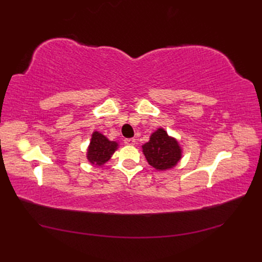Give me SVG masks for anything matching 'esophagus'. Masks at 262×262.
Listing matches in <instances>:
<instances>
[{"mask_svg": "<svg viewBox=\"0 0 262 262\" xmlns=\"http://www.w3.org/2000/svg\"><path fill=\"white\" fill-rule=\"evenodd\" d=\"M124 143H125L126 145L133 146L134 144H136V139H125V140H124Z\"/></svg>", "mask_w": 262, "mask_h": 262, "instance_id": "34e87169", "label": "esophagus"}]
</instances>
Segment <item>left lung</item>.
I'll return each mask as SVG.
<instances>
[{
	"mask_svg": "<svg viewBox=\"0 0 262 262\" xmlns=\"http://www.w3.org/2000/svg\"><path fill=\"white\" fill-rule=\"evenodd\" d=\"M142 152L147 163L157 170H168L175 167L182 158V148L176 138L170 137L163 128H158L146 143L142 145Z\"/></svg>",
	"mask_w": 262,
	"mask_h": 262,
	"instance_id": "8db88e82",
	"label": "left lung"
}]
</instances>
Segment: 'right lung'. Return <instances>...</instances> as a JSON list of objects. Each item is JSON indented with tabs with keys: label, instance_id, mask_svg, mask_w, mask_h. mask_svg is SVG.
I'll list each match as a JSON object with an SVG mask.
<instances>
[{
	"label": "right lung",
	"instance_id": "obj_1",
	"mask_svg": "<svg viewBox=\"0 0 262 262\" xmlns=\"http://www.w3.org/2000/svg\"><path fill=\"white\" fill-rule=\"evenodd\" d=\"M118 147V142L110 141L99 131H94L87 147L86 158L92 165L101 167L112 158Z\"/></svg>",
	"mask_w": 262,
	"mask_h": 262
}]
</instances>
